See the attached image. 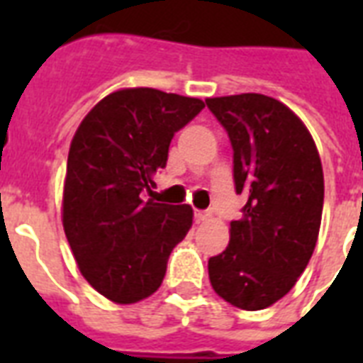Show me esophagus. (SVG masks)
Wrapping results in <instances>:
<instances>
[{"label":"esophagus","mask_w":363,"mask_h":363,"mask_svg":"<svg viewBox=\"0 0 363 363\" xmlns=\"http://www.w3.org/2000/svg\"><path fill=\"white\" fill-rule=\"evenodd\" d=\"M194 218H196V222L209 220V218H211V211H201V209H198V211H196V213H194Z\"/></svg>","instance_id":"esophagus-1"}]
</instances>
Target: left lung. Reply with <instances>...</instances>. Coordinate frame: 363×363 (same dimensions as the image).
Segmentation results:
<instances>
[{
	"label": "left lung",
	"instance_id": "1",
	"mask_svg": "<svg viewBox=\"0 0 363 363\" xmlns=\"http://www.w3.org/2000/svg\"><path fill=\"white\" fill-rule=\"evenodd\" d=\"M205 104L232 143L235 192L248 196L230 224V245L209 258L211 286L239 309H265L292 290L315 250L324 205L320 156L303 122L269 96Z\"/></svg>",
	"mask_w": 363,
	"mask_h": 363
}]
</instances>
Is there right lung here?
<instances>
[{
    "instance_id": "1",
    "label": "right lung",
    "mask_w": 363,
    "mask_h": 363,
    "mask_svg": "<svg viewBox=\"0 0 363 363\" xmlns=\"http://www.w3.org/2000/svg\"><path fill=\"white\" fill-rule=\"evenodd\" d=\"M198 98L124 88L104 98L71 141L64 184L65 238L82 277L101 296L135 303L160 288L167 259L192 226L190 205L156 203L154 173L177 131L199 115Z\"/></svg>"
}]
</instances>
